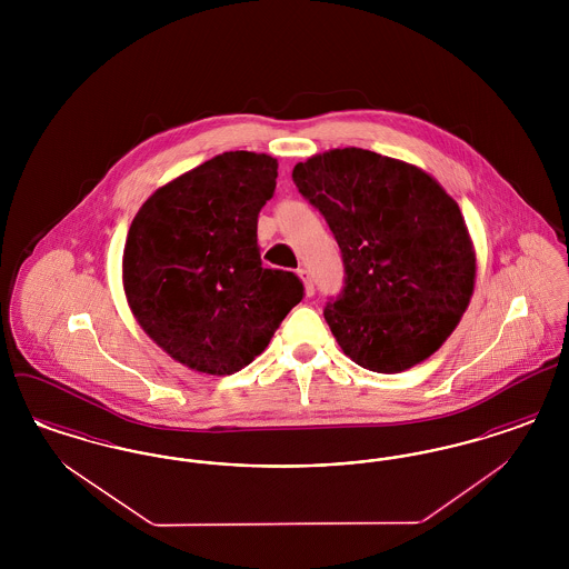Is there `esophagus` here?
<instances>
[{
    "label": "esophagus",
    "instance_id": "1",
    "mask_svg": "<svg viewBox=\"0 0 569 569\" xmlns=\"http://www.w3.org/2000/svg\"><path fill=\"white\" fill-rule=\"evenodd\" d=\"M298 277L302 279V283H305V292H307V297H313L316 295V286H313V279H311V272L307 271L305 267H300L298 269Z\"/></svg>",
    "mask_w": 569,
    "mask_h": 569
}]
</instances>
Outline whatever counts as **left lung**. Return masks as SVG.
I'll list each match as a JSON object with an SVG mask.
<instances>
[{
	"mask_svg": "<svg viewBox=\"0 0 569 569\" xmlns=\"http://www.w3.org/2000/svg\"><path fill=\"white\" fill-rule=\"evenodd\" d=\"M341 249L343 288L325 318L356 365L399 373L459 325L476 256L459 204L416 166L367 149H335L292 170Z\"/></svg>",
	"mask_w": 569,
	"mask_h": 569,
	"instance_id": "1",
	"label": "left lung"
}]
</instances>
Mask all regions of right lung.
I'll list each match as a JSON object with an SVG mask.
<instances>
[{"instance_id":"1","label":"right lung","mask_w":569,"mask_h":569,"mask_svg":"<svg viewBox=\"0 0 569 569\" xmlns=\"http://www.w3.org/2000/svg\"><path fill=\"white\" fill-rule=\"evenodd\" d=\"M277 160L228 151L156 191L136 213L123 286L142 330L186 367L230 376L305 297L295 272L264 269L258 216Z\"/></svg>"}]
</instances>
